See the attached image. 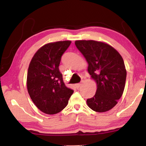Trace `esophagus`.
I'll return each instance as SVG.
<instances>
[{
  "label": "esophagus",
  "instance_id": "obj_1",
  "mask_svg": "<svg viewBox=\"0 0 146 146\" xmlns=\"http://www.w3.org/2000/svg\"><path fill=\"white\" fill-rule=\"evenodd\" d=\"M75 87L76 89H78L79 88H80V86H81V84L80 83H78V84H76L75 85Z\"/></svg>",
  "mask_w": 146,
  "mask_h": 146
}]
</instances>
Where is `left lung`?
<instances>
[{
	"mask_svg": "<svg viewBox=\"0 0 146 146\" xmlns=\"http://www.w3.org/2000/svg\"><path fill=\"white\" fill-rule=\"evenodd\" d=\"M75 44L97 84L95 95L87 100L88 106L95 111H108L117 104L124 90L127 72L123 58L115 49L102 42L76 40Z\"/></svg>",
	"mask_w": 146,
	"mask_h": 146,
	"instance_id": "obj_1",
	"label": "left lung"
}]
</instances>
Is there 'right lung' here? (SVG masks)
I'll list each match as a JSON object with an SVG mask.
<instances>
[{"instance_id":"right-lung-1","label":"right lung","mask_w":146,"mask_h":146,"mask_svg":"<svg viewBox=\"0 0 146 146\" xmlns=\"http://www.w3.org/2000/svg\"><path fill=\"white\" fill-rule=\"evenodd\" d=\"M71 42L66 40L46 44L36 51L29 64L28 93L35 105L46 114L61 111L73 93L65 85L58 68L62 56Z\"/></svg>"}]
</instances>
